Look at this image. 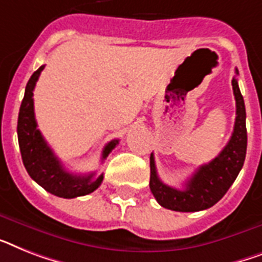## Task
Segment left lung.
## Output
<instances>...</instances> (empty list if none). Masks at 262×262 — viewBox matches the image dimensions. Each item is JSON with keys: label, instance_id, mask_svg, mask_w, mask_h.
<instances>
[{"label": "left lung", "instance_id": "obj_1", "mask_svg": "<svg viewBox=\"0 0 262 262\" xmlns=\"http://www.w3.org/2000/svg\"><path fill=\"white\" fill-rule=\"evenodd\" d=\"M238 75V70L235 69ZM235 98L234 130L227 145L218 156L207 164L198 168L184 190H176L161 182L157 175L155 157L150 155L149 187L159 205L173 211H201L220 202L230 186L237 179L246 156L248 135H246L245 102L235 76L231 80Z\"/></svg>", "mask_w": 262, "mask_h": 262}]
</instances>
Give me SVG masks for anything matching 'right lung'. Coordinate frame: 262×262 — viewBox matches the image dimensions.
Returning a JSON list of instances; mask_svg holds the SVG:
<instances>
[{
  "label": "right lung",
  "instance_id": "add662e5",
  "mask_svg": "<svg viewBox=\"0 0 262 262\" xmlns=\"http://www.w3.org/2000/svg\"><path fill=\"white\" fill-rule=\"evenodd\" d=\"M42 70L44 66L33 72L31 79L28 80L24 99L21 102L18 113L17 136L23 163L32 179L52 195L66 199L89 195L101 186L103 175L101 173L97 179H94V173L76 176L66 171L60 160L55 156V153L37 129L33 109V90ZM117 144L118 140L110 141L102 152V159H106Z\"/></svg>",
  "mask_w": 262,
  "mask_h": 262
}]
</instances>
